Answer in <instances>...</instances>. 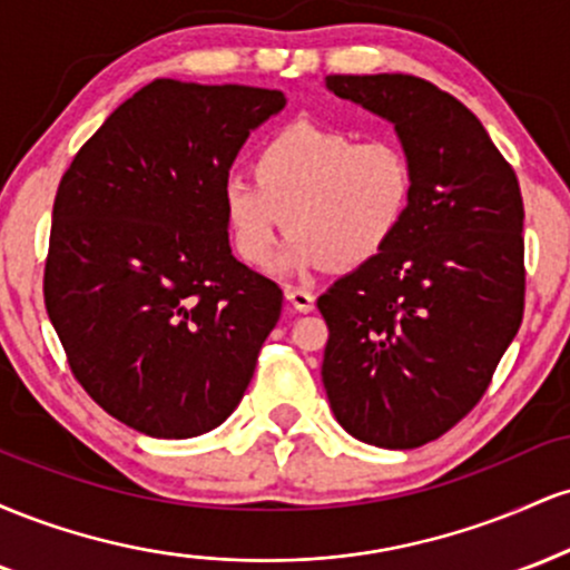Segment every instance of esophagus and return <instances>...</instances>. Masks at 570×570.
<instances>
[{"instance_id": "1", "label": "esophagus", "mask_w": 570, "mask_h": 570, "mask_svg": "<svg viewBox=\"0 0 570 570\" xmlns=\"http://www.w3.org/2000/svg\"><path fill=\"white\" fill-rule=\"evenodd\" d=\"M284 294H286V299L292 303L294 311H299V313H311L313 305H316V297H313V292L303 289V286H286Z\"/></svg>"}]
</instances>
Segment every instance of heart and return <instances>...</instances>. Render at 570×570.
I'll return each mask as SVG.
<instances>
[{"label": "heart", "instance_id": "1", "mask_svg": "<svg viewBox=\"0 0 570 570\" xmlns=\"http://www.w3.org/2000/svg\"><path fill=\"white\" fill-rule=\"evenodd\" d=\"M417 174L410 149L391 136L358 141L348 130L292 122L257 153L252 174H227L222 208L235 254L271 263L281 227V267H356L385 252L407 222Z\"/></svg>", "mask_w": 570, "mask_h": 570}]
</instances>
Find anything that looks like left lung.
Instances as JSON below:
<instances>
[{"mask_svg":"<svg viewBox=\"0 0 570 570\" xmlns=\"http://www.w3.org/2000/svg\"><path fill=\"white\" fill-rule=\"evenodd\" d=\"M326 88L394 122L417 189L394 244L318 297L322 381L351 436L412 450L476 407L520 330V181L474 112L429 80L330 75Z\"/></svg>","mask_w":570,"mask_h":570,"instance_id":"left-lung-1","label":"left lung"}]
</instances>
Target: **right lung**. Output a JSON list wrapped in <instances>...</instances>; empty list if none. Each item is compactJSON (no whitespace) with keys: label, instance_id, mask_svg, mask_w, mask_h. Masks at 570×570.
I'll list each match as a JSON object with an SVG mask.
<instances>
[{"label":"right lung","instance_id":"1","mask_svg":"<svg viewBox=\"0 0 570 570\" xmlns=\"http://www.w3.org/2000/svg\"><path fill=\"white\" fill-rule=\"evenodd\" d=\"M281 90L155 80L61 176L45 307L77 383L158 440L219 426L252 381L284 292L233 257L222 181Z\"/></svg>","mask_w":570,"mask_h":570}]
</instances>
